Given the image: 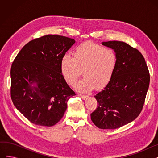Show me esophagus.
<instances>
[{"label":"esophagus","mask_w":158,"mask_h":158,"mask_svg":"<svg viewBox=\"0 0 158 158\" xmlns=\"http://www.w3.org/2000/svg\"><path fill=\"white\" fill-rule=\"evenodd\" d=\"M82 99H85V98H86L88 96V95H81V94H79V95Z\"/></svg>","instance_id":"34e87169"}]
</instances>
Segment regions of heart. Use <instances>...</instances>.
I'll list each match as a JSON object with an SVG mask.
<instances>
[{
	"label": "heart",
	"instance_id": "heart-1",
	"mask_svg": "<svg viewBox=\"0 0 158 158\" xmlns=\"http://www.w3.org/2000/svg\"><path fill=\"white\" fill-rule=\"evenodd\" d=\"M72 55L73 57L68 54L63 56L61 74L69 85L74 86L82 73L84 77L77 88L82 92L105 86L112 78L117 64V54L113 48L90 41L76 47Z\"/></svg>",
	"mask_w": 158,
	"mask_h": 158
}]
</instances>
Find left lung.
<instances>
[{
  "label": "left lung",
  "instance_id": "1",
  "mask_svg": "<svg viewBox=\"0 0 158 158\" xmlns=\"http://www.w3.org/2000/svg\"><path fill=\"white\" fill-rule=\"evenodd\" d=\"M113 48L118 61L113 77L95 97L97 107L91 119L99 129H114L135 120L143 109L150 74L138 49L120 41L102 42Z\"/></svg>",
  "mask_w": 158,
  "mask_h": 158
}]
</instances>
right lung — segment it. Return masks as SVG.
<instances>
[{"label": "right lung", "instance_id": "right-lung-1", "mask_svg": "<svg viewBox=\"0 0 158 158\" xmlns=\"http://www.w3.org/2000/svg\"><path fill=\"white\" fill-rule=\"evenodd\" d=\"M73 39L48 35L30 41L11 68L14 106L31 123L54 126L63 117L69 99L76 95L63 78L61 61Z\"/></svg>", "mask_w": 158, "mask_h": 158}]
</instances>
